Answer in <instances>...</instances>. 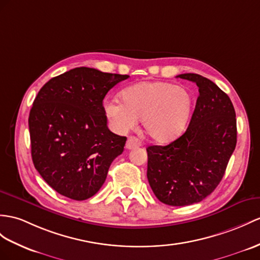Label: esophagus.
I'll list each match as a JSON object with an SVG mask.
<instances>
[{
    "label": "esophagus",
    "instance_id": "esophagus-1",
    "mask_svg": "<svg viewBox=\"0 0 260 260\" xmlns=\"http://www.w3.org/2000/svg\"><path fill=\"white\" fill-rule=\"evenodd\" d=\"M140 145H141V141L139 140L138 138L129 137L128 140H126V143H125V148L130 150V149H134V148H137V147H140Z\"/></svg>",
    "mask_w": 260,
    "mask_h": 260
}]
</instances>
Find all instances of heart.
I'll return each instance as SVG.
<instances>
[{"label": "heart", "mask_w": 260, "mask_h": 260, "mask_svg": "<svg viewBox=\"0 0 260 260\" xmlns=\"http://www.w3.org/2000/svg\"><path fill=\"white\" fill-rule=\"evenodd\" d=\"M121 101L107 100V118L119 134H125L141 119L152 140L166 143L185 130L193 109V96L187 89L164 81H141L120 93Z\"/></svg>", "instance_id": "heart-1"}]
</instances>
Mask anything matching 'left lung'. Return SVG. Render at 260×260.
<instances>
[{"label":"left lung","mask_w":260,"mask_h":260,"mask_svg":"<svg viewBox=\"0 0 260 260\" xmlns=\"http://www.w3.org/2000/svg\"><path fill=\"white\" fill-rule=\"evenodd\" d=\"M178 77L195 82L199 97L186 131L168 145H150L147 176L162 203L185 206L217 187L236 147V113L230 97L198 74Z\"/></svg>","instance_id":"obj_1"}]
</instances>
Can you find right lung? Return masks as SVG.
<instances>
[{"instance_id": "1", "label": "right lung", "mask_w": 260, "mask_h": 260, "mask_svg": "<svg viewBox=\"0 0 260 260\" xmlns=\"http://www.w3.org/2000/svg\"><path fill=\"white\" fill-rule=\"evenodd\" d=\"M128 75L77 67L44 85L29 111L31 160L57 193L75 201L96 194L125 137L107 126L104 98Z\"/></svg>"}]
</instances>
